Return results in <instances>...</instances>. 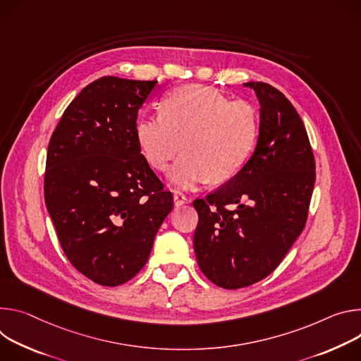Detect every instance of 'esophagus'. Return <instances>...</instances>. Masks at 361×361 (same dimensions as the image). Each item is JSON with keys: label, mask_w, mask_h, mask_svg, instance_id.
Here are the masks:
<instances>
[{"label": "esophagus", "mask_w": 361, "mask_h": 361, "mask_svg": "<svg viewBox=\"0 0 361 361\" xmlns=\"http://www.w3.org/2000/svg\"><path fill=\"white\" fill-rule=\"evenodd\" d=\"M173 202H175V207H182L188 202V197L182 193H175L173 195Z\"/></svg>", "instance_id": "1"}]
</instances>
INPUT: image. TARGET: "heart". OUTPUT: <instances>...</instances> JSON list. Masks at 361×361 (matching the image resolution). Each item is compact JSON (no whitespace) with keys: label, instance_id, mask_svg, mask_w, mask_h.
<instances>
[{"label":"heart","instance_id":"obj_1","mask_svg":"<svg viewBox=\"0 0 361 361\" xmlns=\"http://www.w3.org/2000/svg\"><path fill=\"white\" fill-rule=\"evenodd\" d=\"M135 136L143 159L156 171H165L183 147L168 178L175 188L189 190L239 172L254 149L258 116L245 100H228L214 87L190 85L171 92L162 113L139 116Z\"/></svg>","mask_w":361,"mask_h":361}]
</instances>
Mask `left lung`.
<instances>
[{
    "label": "left lung",
    "instance_id": "obj_1",
    "mask_svg": "<svg viewBox=\"0 0 361 361\" xmlns=\"http://www.w3.org/2000/svg\"><path fill=\"white\" fill-rule=\"evenodd\" d=\"M259 102L255 149L224 186L196 199L197 265L215 286L236 290L268 276L305 226L315 162L291 102L262 82L244 83Z\"/></svg>",
    "mask_w": 361,
    "mask_h": 361
}]
</instances>
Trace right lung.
<instances>
[{
  "mask_svg": "<svg viewBox=\"0 0 361 361\" xmlns=\"http://www.w3.org/2000/svg\"><path fill=\"white\" fill-rule=\"evenodd\" d=\"M156 86L97 78L68 104L49 143L47 211L68 261L100 286L125 284L143 268L173 208L135 136Z\"/></svg>",
  "mask_w": 361,
  "mask_h": 361,
  "instance_id": "1",
  "label": "right lung"
}]
</instances>
